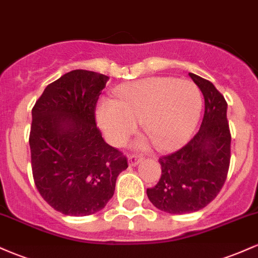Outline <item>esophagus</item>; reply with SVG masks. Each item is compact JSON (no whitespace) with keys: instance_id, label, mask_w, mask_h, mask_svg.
<instances>
[{"instance_id":"34e87169","label":"esophagus","mask_w":258,"mask_h":258,"mask_svg":"<svg viewBox=\"0 0 258 258\" xmlns=\"http://www.w3.org/2000/svg\"><path fill=\"white\" fill-rule=\"evenodd\" d=\"M142 161V158H139L138 155H130L128 156V165L130 166H137L139 162Z\"/></svg>"}]
</instances>
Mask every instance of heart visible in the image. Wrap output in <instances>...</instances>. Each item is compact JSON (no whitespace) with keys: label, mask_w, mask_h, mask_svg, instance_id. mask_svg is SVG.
Wrapping results in <instances>:
<instances>
[{"label":"heart","mask_w":258,"mask_h":258,"mask_svg":"<svg viewBox=\"0 0 258 258\" xmlns=\"http://www.w3.org/2000/svg\"><path fill=\"white\" fill-rule=\"evenodd\" d=\"M200 111V92L191 81L149 78L117 88L115 99L100 100L96 114L112 146H122L141 120L147 136L139 137L135 146L147 149L155 143L160 150H170L190 136Z\"/></svg>","instance_id":"b5f03b06"}]
</instances>
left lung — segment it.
Masks as SVG:
<instances>
[{"label":"left lung","mask_w":258,"mask_h":258,"mask_svg":"<svg viewBox=\"0 0 258 258\" xmlns=\"http://www.w3.org/2000/svg\"><path fill=\"white\" fill-rule=\"evenodd\" d=\"M203 92L205 112L200 130L188 144L159 159L161 177L147 195L156 209L190 214L209 205L226 182L230 162L227 102L214 84L189 73Z\"/></svg>","instance_id":"obj_1"}]
</instances>
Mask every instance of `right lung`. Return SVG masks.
<instances>
[{"label": "right lung", "instance_id": "add662e5", "mask_svg": "<svg viewBox=\"0 0 258 258\" xmlns=\"http://www.w3.org/2000/svg\"><path fill=\"white\" fill-rule=\"evenodd\" d=\"M108 76L73 70L52 82L32 108L31 167L41 197L67 216L104 209L128 165L96 125L97 100Z\"/></svg>", "mask_w": 258, "mask_h": 258}]
</instances>
